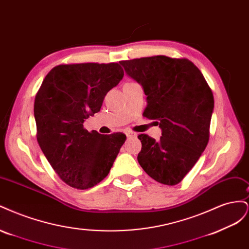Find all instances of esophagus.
I'll list each match as a JSON object with an SVG mask.
<instances>
[{
    "label": "esophagus",
    "mask_w": 249,
    "mask_h": 249,
    "mask_svg": "<svg viewBox=\"0 0 249 249\" xmlns=\"http://www.w3.org/2000/svg\"><path fill=\"white\" fill-rule=\"evenodd\" d=\"M125 135H126V137H127V138H136V137H137V134H136V133H134V132H132V131H127V132H125Z\"/></svg>",
    "instance_id": "esophagus-1"
}]
</instances>
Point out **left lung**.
Wrapping results in <instances>:
<instances>
[{
  "label": "left lung",
  "mask_w": 249,
  "mask_h": 249,
  "mask_svg": "<svg viewBox=\"0 0 249 249\" xmlns=\"http://www.w3.org/2000/svg\"><path fill=\"white\" fill-rule=\"evenodd\" d=\"M146 95L145 117L157 120L159 140L141 134L138 162L157 182L178 184L205 150L214 111L213 93L187 59L154 56L120 61Z\"/></svg>",
  "instance_id": "8db88e82"
}]
</instances>
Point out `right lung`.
I'll list each match as a JSON object with an SVG mask.
<instances>
[{
  "instance_id": "right-lung-1",
  "label": "right lung",
  "mask_w": 249,
  "mask_h": 249,
  "mask_svg": "<svg viewBox=\"0 0 249 249\" xmlns=\"http://www.w3.org/2000/svg\"><path fill=\"white\" fill-rule=\"evenodd\" d=\"M123 78L118 63L58 65L36 94L37 141L53 169L71 187L88 189L99 184L125 141L122 133H89L83 126Z\"/></svg>"
}]
</instances>
